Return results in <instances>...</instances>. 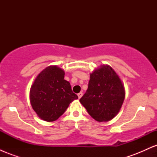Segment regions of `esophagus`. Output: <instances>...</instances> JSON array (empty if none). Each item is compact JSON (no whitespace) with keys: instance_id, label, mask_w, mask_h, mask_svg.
I'll return each mask as SVG.
<instances>
[{"instance_id":"obj_1","label":"esophagus","mask_w":157,"mask_h":157,"mask_svg":"<svg viewBox=\"0 0 157 157\" xmlns=\"http://www.w3.org/2000/svg\"><path fill=\"white\" fill-rule=\"evenodd\" d=\"M77 96H78V98L79 99H80L81 97H82V92L78 93V94H77Z\"/></svg>"}]
</instances>
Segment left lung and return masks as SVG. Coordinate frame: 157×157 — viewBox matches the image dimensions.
<instances>
[{"mask_svg":"<svg viewBox=\"0 0 157 157\" xmlns=\"http://www.w3.org/2000/svg\"><path fill=\"white\" fill-rule=\"evenodd\" d=\"M125 94L116 71L109 65H102L90 74L88 89L80 102L95 120L108 122L120 112Z\"/></svg>","mask_w":157,"mask_h":157,"instance_id":"left-lung-1","label":"left lung"}]
</instances>
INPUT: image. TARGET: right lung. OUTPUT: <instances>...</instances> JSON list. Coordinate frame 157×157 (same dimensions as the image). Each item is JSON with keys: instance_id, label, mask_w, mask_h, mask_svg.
<instances>
[{"instance_id": "right-lung-1", "label": "right lung", "mask_w": 157, "mask_h": 157, "mask_svg": "<svg viewBox=\"0 0 157 157\" xmlns=\"http://www.w3.org/2000/svg\"><path fill=\"white\" fill-rule=\"evenodd\" d=\"M65 72L57 66H49L37 75L30 89L32 109L41 120H57L69 104L78 99L69 82L64 80Z\"/></svg>"}]
</instances>
